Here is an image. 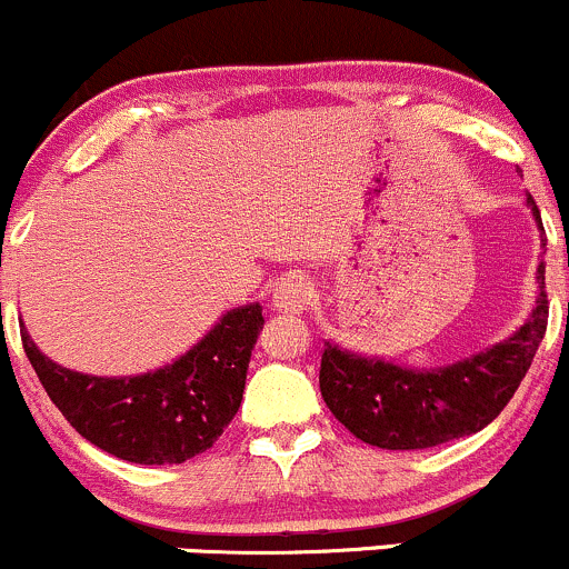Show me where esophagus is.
Here are the masks:
<instances>
[{
  "mask_svg": "<svg viewBox=\"0 0 569 569\" xmlns=\"http://www.w3.org/2000/svg\"><path fill=\"white\" fill-rule=\"evenodd\" d=\"M309 301V282L303 277H287L273 290V309L298 315Z\"/></svg>",
  "mask_w": 569,
  "mask_h": 569,
  "instance_id": "esophagus-1",
  "label": "esophagus"
}]
</instances>
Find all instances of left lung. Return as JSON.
I'll return each mask as SVG.
<instances>
[{"instance_id": "8db88e82", "label": "left lung", "mask_w": 569, "mask_h": 569, "mask_svg": "<svg viewBox=\"0 0 569 569\" xmlns=\"http://www.w3.org/2000/svg\"><path fill=\"white\" fill-rule=\"evenodd\" d=\"M526 204L546 246L531 194ZM537 287L535 309L512 337L436 370H411L326 342L320 361L326 406L356 438L380 449H430L479 432L512 400L546 337V262L537 266Z\"/></svg>"}]
</instances>
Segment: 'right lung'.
Returning a JSON list of instances; mask_svg holds the SVG:
<instances>
[{
	"label": "right lung",
	"instance_id": "1",
	"mask_svg": "<svg viewBox=\"0 0 569 569\" xmlns=\"http://www.w3.org/2000/svg\"><path fill=\"white\" fill-rule=\"evenodd\" d=\"M262 323L260 303L236 307L172 365L122 378L60 367L40 353L23 323L21 342L46 395L81 438L120 460L163 466L197 458L219 441L241 408Z\"/></svg>",
	"mask_w": 569,
	"mask_h": 569
}]
</instances>
